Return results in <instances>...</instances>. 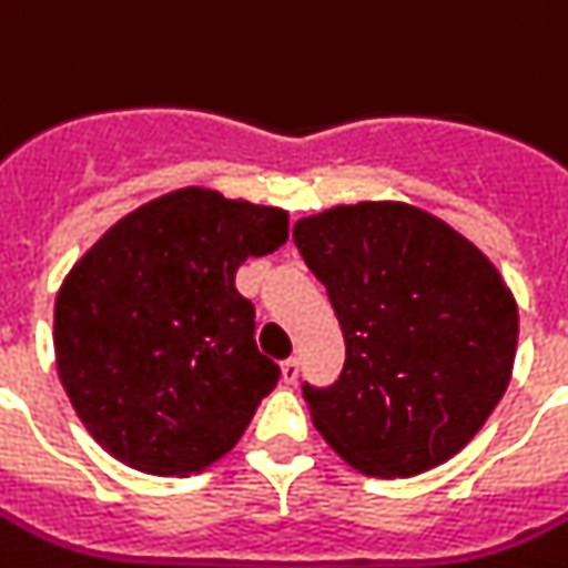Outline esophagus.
Instances as JSON below:
<instances>
[{
  "mask_svg": "<svg viewBox=\"0 0 568 568\" xmlns=\"http://www.w3.org/2000/svg\"><path fill=\"white\" fill-rule=\"evenodd\" d=\"M281 377H284V383H290V386H293L295 379H298V359L295 357L284 359V363H281Z\"/></svg>",
  "mask_w": 568,
  "mask_h": 568,
  "instance_id": "esophagus-1",
  "label": "esophagus"
}]
</instances>
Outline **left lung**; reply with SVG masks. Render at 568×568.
<instances>
[{
  "instance_id": "left-lung-1",
  "label": "left lung",
  "mask_w": 568,
  "mask_h": 568,
  "mask_svg": "<svg viewBox=\"0 0 568 568\" xmlns=\"http://www.w3.org/2000/svg\"><path fill=\"white\" fill-rule=\"evenodd\" d=\"M293 241L345 336L336 383L302 395L313 424L365 476L453 458L508 388L517 302L467 237L406 203L336 205Z\"/></svg>"
}]
</instances>
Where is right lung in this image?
<instances>
[{"label":"right lung","mask_w":568,"mask_h":568,"mask_svg":"<svg viewBox=\"0 0 568 568\" xmlns=\"http://www.w3.org/2000/svg\"><path fill=\"white\" fill-rule=\"evenodd\" d=\"M287 241V211L182 189L119 220L65 275L54 351L78 418L119 462L185 476L241 442L281 368L255 345L237 266Z\"/></svg>","instance_id":"add662e5"}]
</instances>
